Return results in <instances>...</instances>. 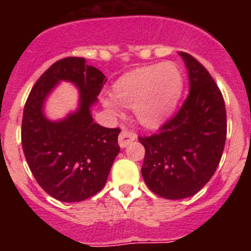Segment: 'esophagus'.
Masks as SVG:
<instances>
[{
  "instance_id": "obj_1",
  "label": "esophagus",
  "mask_w": 251,
  "mask_h": 251,
  "mask_svg": "<svg viewBox=\"0 0 251 251\" xmlns=\"http://www.w3.org/2000/svg\"><path fill=\"white\" fill-rule=\"evenodd\" d=\"M134 139H136V134H134V133L128 132V130H122L118 138L119 146H121V148H126L129 143H132Z\"/></svg>"
}]
</instances>
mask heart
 <instances>
[{"instance_id": "1", "label": "heart", "mask_w": 251, "mask_h": 251, "mask_svg": "<svg viewBox=\"0 0 251 251\" xmlns=\"http://www.w3.org/2000/svg\"><path fill=\"white\" fill-rule=\"evenodd\" d=\"M183 77L174 63L143 66L128 73L114 85L115 99L103 95L101 103L112 114L122 112V103L133 106L137 121L146 128L159 127L179 100Z\"/></svg>"}]
</instances>
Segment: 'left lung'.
<instances>
[{"label": "left lung", "instance_id": "1", "mask_svg": "<svg viewBox=\"0 0 251 251\" xmlns=\"http://www.w3.org/2000/svg\"><path fill=\"white\" fill-rule=\"evenodd\" d=\"M190 94L158 134L139 137L146 154L142 176L151 191L168 200L191 197L210 181L226 141L223 94L208 72L187 52Z\"/></svg>", "mask_w": 251, "mask_h": 251}]
</instances>
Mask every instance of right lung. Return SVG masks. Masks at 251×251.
<instances>
[{
    "mask_svg": "<svg viewBox=\"0 0 251 251\" xmlns=\"http://www.w3.org/2000/svg\"><path fill=\"white\" fill-rule=\"evenodd\" d=\"M61 81L78 88L79 103L65 119L45 114L48 95ZM105 75L84 57H65L50 66L31 89L22 118V150L31 172L46 194L63 202H79L104 187L118 156V128L94 123Z\"/></svg>",
    "mask_w": 251,
    "mask_h": 251,
    "instance_id": "1",
    "label": "right lung"
}]
</instances>
